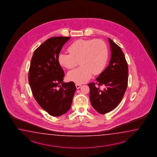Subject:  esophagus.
Wrapping results in <instances>:
<instances>
[{
  "instance_id": "esophagus-1",
  "label": "esophagus",
  "mask_w": 157,
  "mask_h": 157,
  "mask_svg": "<svg viewBox=\"0 0 157 157\" xmlns=\"http://www.w3.org/2000/svg\"><path fill=\"white\" fill-rule=\"evenodd\" d=\"M76 86L77 89H78L81 87V85H80L79 83H76Z\"/></svg>"
}]
</instances>
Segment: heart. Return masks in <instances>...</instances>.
<instances>
[{
	"mask_svg": "<svg viewBox=\"0 0 157 157\" xmlns=\"http://www.w3.org/2000/svg\"><path fill=\"white\" fill-rule=\"evenodd\" d=\"M70 54L60 53L58 60L60 66L68 70L78 64L81 66L71 71L67 77L77 83H83L94 75L101 73L108 59V50L106 44L101 40H76L68 47Z\"/></svg>",
	"mask_w": 157,
	"mask_h": 157,
	"instance_id": "1",
	"label": "heart"
}]
</instances>
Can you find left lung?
<instances>
[{"instance_id": "left-lung-1", "label": "left lung", "mask_w": 157, "mask_h": 157, "mask_svg": "<svg viewBox=\"0 0 157 157\" xmlns=\"http://www.w3.org/2000/svg\"><path fill=\"white\" fill-rule=\"evenodd\" d=\"M108 40L111 51L109 63L96 78L98 85H104L105 88L101 90L94 82L88 84L91 104L101 114L117 107L123 98L128 82V66L124 53L110 39Z\"/></svg>"}]
</instances>
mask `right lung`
<instances>
[{"mask_svg":"<svg viewBox=\"0 0 157 157\" xmlns=\"http://www.w3.org/2000/svg\"><path fill=\"white\" fill-rule=\"evenodd\" d=\"M70 37H53L35 50L31 60L29 82L35 100L44 110L58 117L70 109L76 87L64 82V71L58 57Z\"/></svg>","mask_w":157,"mask_h":157,"instance_id":"right-lung-1","label":"right lung"}]
</instances>
